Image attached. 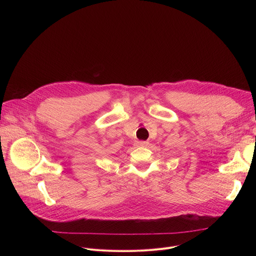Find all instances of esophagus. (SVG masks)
Instances as JSON below:
<instances>
[{
	"label": "esophagus",
	"instance_id": "34e87169",
	"mask_svg": "<svg viewBox=\"0 0 256 256\" xmlns=\"http://www.w3.org/2000/svg\"><path fill=\"white\" fill-rule=\"evenodd\" d=\"M147 144H148V142H146V140L138 142V146H140V147H144V146H147Z\"/></svg>",
	"mask_w": 256,
	"mask_h": 256
}]
</instances>
